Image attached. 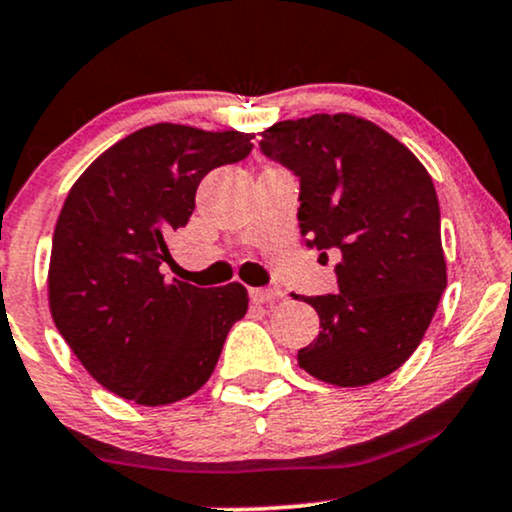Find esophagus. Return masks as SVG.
Segmentation results:
<instances>
[{"mask_svg": "<svg viewBox=\"0 0 512 512\" xmlns=\"http://www.w3.org/2000/svg\"><path fill=\"white\" fill-rule=\"evenodd\" d=\"M249 297L254 304H268V302H275V299H280L282 292L275 290V287H251Z\"/></svg>", "mask_w": 512, "mask_h": 512, "instance_id": "esophagus-1", "label": "esophagus"}]
</instances>
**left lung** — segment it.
Segmentation results:
<instances>
[{
  "instance_id": "left-lung-1",
  "label": "left lung",
  "mask_w": 512,
  "mask_h": 512,
  "mask_svg": "<svg viewBox=\"0 0 512 512\" xmlns=\"http://www.w3.org/2000/svg\"><path fill=\"white\" fill-rule=\"evenodd\" d=\"M261 136V153L299 177L306 246L340 256L338 294L304 297L321 333L299 350V366L342 388L386 378L419 347L448 282L429 172L352 114L278 122Z\"/></svg>"
}]
</instances>
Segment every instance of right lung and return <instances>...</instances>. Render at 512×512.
Wrapping results in <instances>:
<instances>
[{
  "label": "right lung",
  "instance_id": "1",
  "mask_svg": "<svg viewBox=\"0 0 512 512\" xmlns=\"http://www.w3.org/2000/svg\"><path fill=\"white\" fill-rule=\"evenodd\" d=\"M251 148L242 131L155 124L114 143L71 186L52 237L50 311L78 362L119 398H189L249 309L239 282L194 287L165 280L160 266L201 179Z\"/></svg>",
  "mask_w": 512,
  "mask_h": 512
}]
</instances>
